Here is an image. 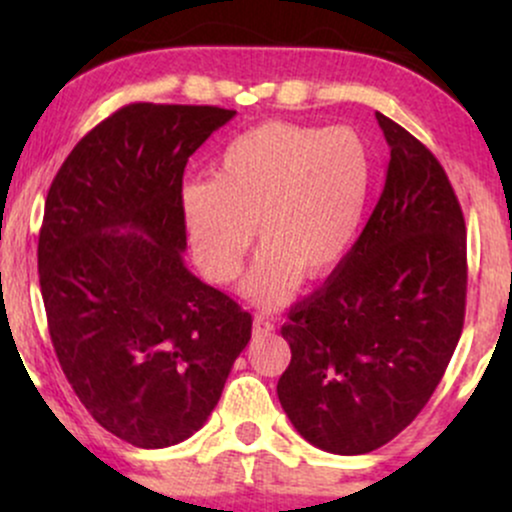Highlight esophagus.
<instances>
[{
	"instance_id": "34e87169",
	"label": "esophagus",
	"mask_w": 512,
	"mask_h": 512,
	"mask_svg": "<svg viewBox=\"0 0 512 512\" xmlns=\"http://www.w3.org/2000/svg\"><path fill=\"white\" fill-rule=\"evenodd\" d=\"M274 330V320L269 315H255V320H252V334L255 337H262V334H269Z\"/></svg>"
}]
</instances>
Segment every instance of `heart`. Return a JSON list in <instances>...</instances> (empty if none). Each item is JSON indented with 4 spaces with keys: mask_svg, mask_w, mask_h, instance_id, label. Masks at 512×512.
<instances>
[{
    "mask_svg": "<svg viewBox=\"0 0 512 512\" xmlns=\"http://www.w3.org/2000/svg\"><path fill=\"white\" fill-rule=\"evenodd\" d=\"M370 185L373 156L351 127L264 122L221 151L214 180L182 187L180 219L197 267L216 284L240 274L257 226L264 248L243 289L279 305L303 274L317 279L344 260Z\"/></svg>",
    "mask_w": 512,
    "mask_h": 512,
    "instance_id": "1",
    "label": "heart"
}]
</instances>
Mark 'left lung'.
<instances>
[{
  "label": "left lung",
  "instance_id": "8db88e82",
  "mask_svg": "<svg viewBox=\"0 0 512 512\" xmlns=\"http://www.w3.org/2000/svg\"><path fill=\"white\" fill-rule=\"evenodd\" d=\"M385 187L325 286L289 310L291 363L276 385L296 431L334 455L390 443L431 399L460 342L467 228L438 158L375 113Z\"/></svg>",
  "mask_w": 512,
  "mask_h": 512
}]
</instances>
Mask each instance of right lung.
Wrapping results in <instances>:
<instances>
[{
  "instance_id": "obj_1",
  "label": "right lung",
  "mask_w": 512,
  "mask_h": 512,
  "mask_svg": "<svg viewBox=\"0 0 512 512\" xmlns=\"http://www.w3.org/2000/svg\"><path fill=\"white\" fill-rule=\"evenodd\" d=\"M236 110L129 103L74 146L45 199L38 274L57 361L88 414L137 448L204 426L252 315L182 262L187 158Z\"/></svg>"
}]
</instances>
